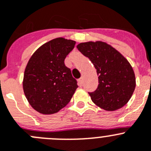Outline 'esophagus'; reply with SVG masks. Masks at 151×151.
Segmentation results:
<instances>
[{
    "mask_svg": "<svg viewBox=\"0 0 151 151\" xmlns=\"http://www.w3.org/2000/svg\"><path fill=\"white\" fill-rule=\"evenodd\" d=\"M78 85H79V86H82V84H83V78H80L78 80Z\"/></svg>",
    "mask_w": 151,
    "mask_h": 151,
    "instance_id": "34e87169",
    "label": "esophagus"
}]
</instances>
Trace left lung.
Wrapping results in <instances>:
<instances>
[{
  "mask_svg": "<svg viewBox=\"0 0 151 151\" xmlns=\"http://www.w3.org/2000/svg\"><path fill=\"white\" fill-rule=\"evenodd\" d=\"M77 48L91 60L99 76L96 90L88 93L93 103L106 111H115L125 106L135 88V73L129 61L102 41L81 42Z\"/></svg>",
  "mask_w": 151,
  "mask_h": 151,
  "instance_id": "1",
  "label": "left lung"
}]
</instances>
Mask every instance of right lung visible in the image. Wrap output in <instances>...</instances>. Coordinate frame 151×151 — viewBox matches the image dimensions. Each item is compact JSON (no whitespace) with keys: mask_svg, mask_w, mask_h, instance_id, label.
Listing matches in <instances>:
<instances>
[{"mask_svg":"<svg viewBox=\"0 0 151 151\" xmlns=\"http://www.w3.org/2000/svg\"><path fill=\"white\" fill-rule=\"evenodd\" d=\"M75 45L71 40L54 39L41 45L27 62L23 90L28 103L38 112L57 113L68 104L78 88L64 63Z\"/></svg>","mask_w":151,"mask_h":151,"instance_id":"obj_1","label":"right lung"}]
</instances>
